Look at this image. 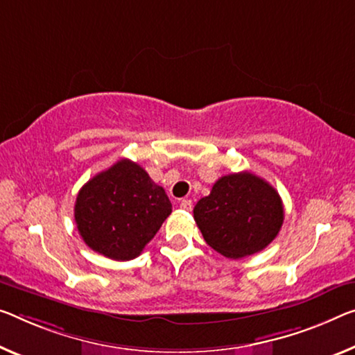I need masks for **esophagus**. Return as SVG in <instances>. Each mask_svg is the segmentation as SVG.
Returning <instances> with one entry per match:
<instances>
[{
    "label": "esophagus",
    "instance_id": "34e87169",
    "mask_svg": "<svg viewBox=\"0 0 355 355\" xmlns=\"http://www.w3.org/2000/svg\"><path fill=\"white\" fill-rule=\"evenodd\" d=\"M179 206H181V209H184V211H192L193 203H192V200H182L181 203H179Z\"/></svg>",
    "mask_w": 355,
    "mask_h": 355
}]
</instances>
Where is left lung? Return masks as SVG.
I'll return each mask as SVG.
<instances>
[{
  "label": "left lung",
  "instance_id": "left-lung-1",
  "mask_svg": "<svg viewBox=\"0 0 355 355\" xmlns=\"http://www.w3.org/2000/svg\"><path fill=\"white\" fill-rule=\"evenodd\" d=\"M205 241L227 259L260 252L277 236L284 222L279 193L252 173H233L212 185L193 208Z\"/></svg>",
  "mask_w": 355,
  "mask_h": 355
}]
</instances>
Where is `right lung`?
<instances>
[{
    "label": "right lung",
    "mask_w": 355,
    "mask_h": 355,
    "mask_svg": "<svg viewBox=\"0 0 355 355\" xmlns=\"http://www.w3.org/2000/svg\"><path fill=\"white\" fill-rule=\"evenodd\" d=\"M170 214L165 190L128 159L92 178L74 205L76 225L87 246L121 261L138 257Z\"/></svg>",
    "instance_id": "1"
}]
</instances>
